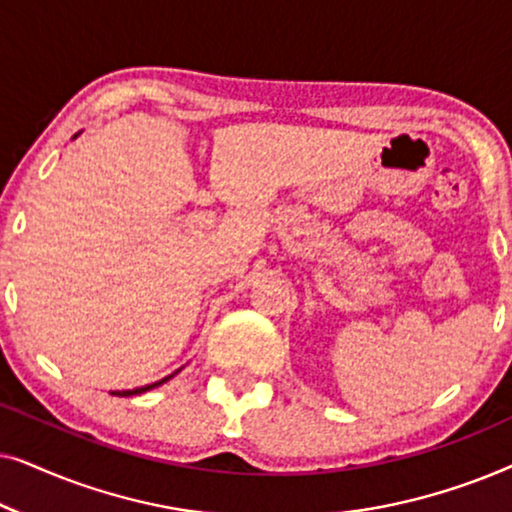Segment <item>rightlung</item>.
Masks as SVG:
<instances>
[{
    "mask_svg": "<svg viewBox=\"0 0 512 512\" xmlns=\"http://www.w3.org/2000/svg\"><path fill=\"white\" fill-rule=\"evenodd\" d=\"M76 137V135H74ZM179 373V370H177ZM172 377V375H170ZM170 377H163V380L160 382H153V384H146V387H137V389H128V391H111V394L114 396H137V394H144V391H149V389H156V387H160V384H165L167 380H170Z\"/></svg>",
    "mask_w": 512,
    "mask_h": 512,
    "instance_id": "right-lung-1",
    "label": "right lung"
}]
</instances>
